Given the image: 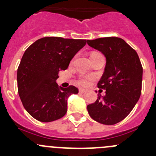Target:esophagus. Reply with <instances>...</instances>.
<instances>
[{"instance_id": "esophagus-1", "label": "esophagus", "mask_w": 156, "mask_h": 156, "mask_svg": "<svg viewBox=\"0 0 156 156\" xmlns=\"http://www.w3.org/2000/svg\"><path fill=\"white\" fill-rule=\"evenodd\" d=\"M79 90V93H81V94H83V93H85L86 91H87L85 89H83V88H79V90Z\"/></svg>"}]
</instances>
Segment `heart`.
<instances>
[{
    "instance_id": "obj_1",
    "label": "heart",
    "mask_w": 156,
    "mask_h": 156,
    "mask_svg": "<svg viewBox=\"0 0 156 156\" xmlns=\"http://www.w3.org/2000/svg\"><path fill=\"white\" fill-rule=\"evenodd\" d=\"M89 81H90V78H80V79H78V83H79L80 84H81V85L86 86L89 84Z\"/></svg>"
}]
</instances>
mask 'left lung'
I'll return each mask as SVG.
<instances>
[{
	"instance_id": "1",
	"label": "left lung",
	"mask_w": 156,
	"mask_h": 156,
	"mask_svg": "<svg viewBox=\"0 0 156 156\" xmlns=\"http://www.w3.org/2000/svg\"><path fill=\"white\" fill-rule=\"evenodd\" d=\"M87 44L106 58L104 73L97 84L99 88L106 90V95L98 94L95 103L87 106L88 113L99 123L115 125L128 115L140 97V60L135 50L120 37L87 40Z\"/></svg>"
}]
</instances>
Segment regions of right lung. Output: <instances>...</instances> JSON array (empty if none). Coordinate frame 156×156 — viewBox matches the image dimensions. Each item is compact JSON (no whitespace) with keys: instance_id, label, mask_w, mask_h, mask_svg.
Listing matches in <instances>:
<instances>
[{"instance_id":"right-lung-1","label":"right lung","mask_w":156,"mask_h":156,"mask_svg":"<svg viewBox=\"0 0 156 156\" xmlns=\"http://www.w3.org/2000/svg\"><path fill=\"white\" fill-rule=\"evenodd\" d=\"M86 43L81 39L45 37L25 51L17 70L18 93L24 108L36 120L50 122L66 115L67 99L78 89L59 87L56 80Z\"/></svg>"}]
</instances>
